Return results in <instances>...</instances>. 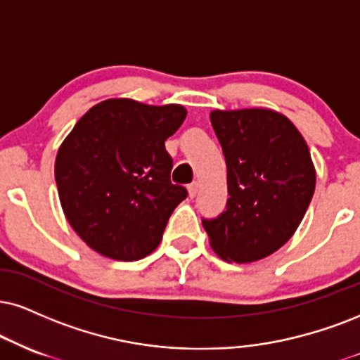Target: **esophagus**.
<instances>
[{"instance_id":"obj_1","label":"esophagus","mask_w":360,"mask_h":360,"mask_svg":"<svg viewBox=\"0 0 360 360\" xmlns=\"http://www.w3.org/2000/svg\"><path fill=\"white\" fill-rule=\"evenodd\" d=\"M198 193V181H193V184L188 185V197L195 198Z\"/></svg>"}]
</instances>
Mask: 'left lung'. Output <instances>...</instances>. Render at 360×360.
Segmentation results:
<instances>
[{"label":"left lung","instance_id":"obj_1","mask_svg":"<svg viewBox=\"0 0 360 360\" xmlns=\"http://www.w3.org/2000/svg\"><path fill=\"white\" fill-rule=\"evenodd\" d=\"M210 122L227 162V210L203 219L220 259L250 264L295 233L314 190L316 168L304 136L269 108L214 110Z\"/></svg>","mask_w":360,"mask_h":360}]
</instances>
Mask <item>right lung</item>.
<instances>
[{
	"label": "right lung",
	"instance_id": "add662e5",
	"mask_svg": "<svg viewBox=\"0 0 360 360\" xmlns=\"http://www.w3.org/2000/svg\"><path fill=\"white\" fill-rule=\"evenodd\" d=\"M187 117L181 105L110 98L91 106L58 150L55 180L66 220L113 260L152 254L187 190L170 181L165 140Z\"/></svg>",
	"mask_w": 360,
	"mask_h": 360
}]
</instances>
